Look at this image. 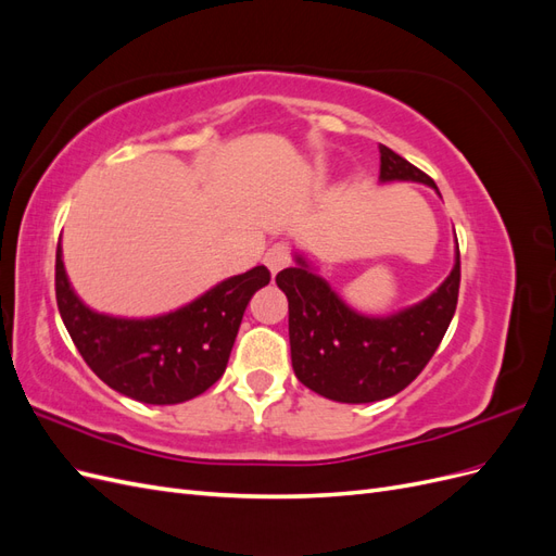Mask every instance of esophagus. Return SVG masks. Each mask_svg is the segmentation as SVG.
Returning a JSON list of instances; mask_svg holds the SVG:
<instances>
[{
    "label": "esophagus",
    "mask_w": 556,
    "mask_h": 556,
    "mask_svg": "<svg viewBox=\"0 0 556 556\" xmlns=\"http://www.w3.org/2000/svg\"><path fill=\"white\" fill-rule=\"evenodd\" d=\"M290 262H292V250H290L288 243H274L264 255V264L268 266V271H271L274 276L280 271V268L288 266Z\"/></svg>",
    "instance_id": "1"
}]
</instances>
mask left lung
Returning a JSON list of instances; mask_svg holds the SVG:
<instances>
[{"instance_id": "1", "label": "left lung", "mask_w": 556, "mask_h": 556, "mask_svg": "<svg viewBox=\"0 0 556 556\" xmlns=\"http://www.w3.org/2000/svg\"><path fill=\"white\" fill-rule=\"evenodd\" d=\"M380 180H415L435 188L431 176L380 146ZM296 266L276 276L290 301V350L296 378L308 390L341 403L394 396L422 374L457 311L462 260L422 304L390 317H366L348 308L329 285Z\"/></svg>"}]
</instances>
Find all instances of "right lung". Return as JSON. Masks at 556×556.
Returning <instances> with one entry per match:
<instances>
[{
    "label": "right lung",
    "mask_w": 556,
    "mask_h": 556,
    "mask_svg": "<svg viewBox=\"0 0 556 556\" xmlns=\"http://www.w3.org/2000/svg\"><path fill=\"white\" fill-rule=\"evenodd\" d=\"M268 280V268L255 266L169 315L125 319L83 306L60 245L55 255L58 308L80 357L115 392L153 406L190 401L223 378L248 301Z\"/></svg>",
    "instance_id": "right-lung-1"
}]
</instances>
